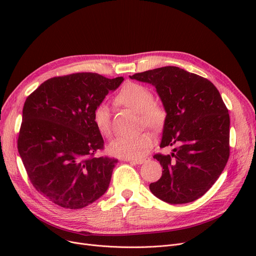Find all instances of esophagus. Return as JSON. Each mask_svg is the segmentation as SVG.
<instances>
[{
    "label": "esophagus",
    "mask_w": 256,
    "mask_h": 256,
    "mask_svg": "<svg viewBox=\"0 0 256 256\" xmlns=\"http://www.w3.org/2000/svg\"><path fill=\"white\" fill-rule=\"evenodd\" d=\"M147 160H148V158H135V160H132V158H126V162H130V163L138 164V165H141V164L145 163Z\"/></svg>",
    "instance_id": "obj_1"
}]
</instances>
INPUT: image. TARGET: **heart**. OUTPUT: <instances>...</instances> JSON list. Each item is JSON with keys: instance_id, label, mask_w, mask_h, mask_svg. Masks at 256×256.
<instances>
[{"instance_id": "b5f03b06", "label": "heart", "mask_w": 256, "mask_h": 256, "mask_svg": "<svg viewBox=\"0 0 256 256\" xmlns=\"http://www.w3.org/2000/svg\"><path fill=\"white\" fill-rule=\"evenodd\" d=\"M152 100V91L137 83H126L119 90L114 100L116 104L138 113L140 126L158 130L163 126L167 114L162 106ZM92 120L100 135L106 138L111 137L112 126L109 106L106 104L96 106L92 114ZM152 136L144 132L137 135L114 139L108 146V152L115 156L135 160L145 156L152 150Z\"/></svg>"}]
</instances>
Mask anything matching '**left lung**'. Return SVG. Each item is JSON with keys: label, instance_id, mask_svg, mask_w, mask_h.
Segmentation results:
<instances>
[{"label": "left lung", "instance_id": "1", "mask_svg": "<svg viewBox=\"0 0 256 256\" xmlns=\"http://www.w3.org/2000/svg\"><path fill=\"white\" fill-rule=\"evenodd\" d=\"M152 84L167 113L160 147L178 145L171 154H154L163 173L152 193L171 204L204 195L230 158V114L218 89L206 78L176 66L130 76Z\"/></svg>", "mask_w": 256, "mask_h": 256}]
</instances>
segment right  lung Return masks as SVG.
<instances>
[{"label":"right lung","instance_id":"obj_1","mask_svg":"<svg viewBox=\"0 0 256 256\" xmlns=\"http://www.w3.org/2000/svg\"><path fill=\"white\" fill-rule=\"evenodd\" d=\"M124 80L93 72L55 76L26 98L18 150L35 189L55 204L82 208L109 188L118 160L94 156L104 139L92 114Z\"/></svg>","mask_w":256,"mask_h":256}]
</instances>
